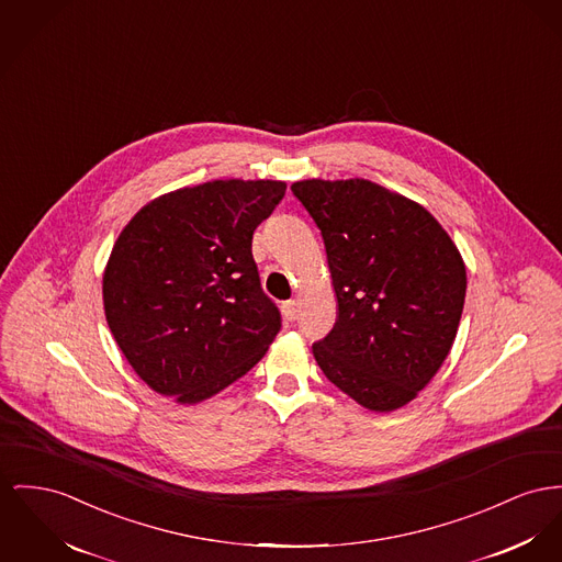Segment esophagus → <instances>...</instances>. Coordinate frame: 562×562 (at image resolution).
<instances>
[{"label":"esophagus","mask_w":562,"mask_h":562,"mask_svg":"<svg viewBox=\"0 0 562 562\" xmlns=\"http://www.w3.org/2000/svg\"><path fill=\"white\" fill-rule=\"evenodd\" d=\"M281 311H283V317H285L288 322H294V319H296V315H299V304H296V300H288V302H283Z\"/></svg>","instance_id":"esophagus-1"}]
</instances>
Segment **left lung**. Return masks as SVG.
<instances>
[{
	"label": "left lung",
	"mask_w": 562,
	"mask_h": 562,
	"mask_svg": "<svg viewBox=\"0 0 562 562\" xmlns=\"http://www.w3.org/2000/svg\"><path fill=\"white\" fill-rule=\"evenodd\" d=\"M322 232L337 324L313 356L371 412L405 407L441 369L458 333L467 268L417 202L367 179L292 186Z\"/></svg>",
	"instance_id": "1"
}]
</instances>
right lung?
Returning <instances> with one entry per match:
<instances>
[{"label": "right lung", "mask_w": 562, "mask_h": 562, "mask_svg": "<svg viewBox=\"0 0 562 562\" xmlns=\"http://www.w3.org/2000/svg\"><path fill=\"white\" fill-rule=\"evenodd\" d=\"M283 181H211L150 200L114 243L104 313L136 374L161 396L195 405L262 360L281 313L260 285L256 227Z\"/></svg>", "instance_id": "right-lung-1"}]
</instances>
